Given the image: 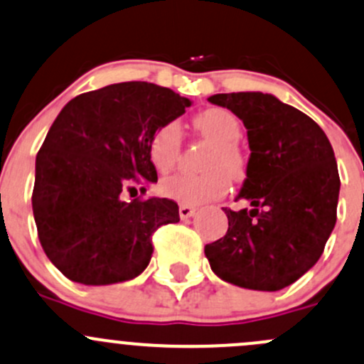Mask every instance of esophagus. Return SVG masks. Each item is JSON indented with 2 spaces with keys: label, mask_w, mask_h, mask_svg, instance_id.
<instances>
[{
  "label": "esophagus",
  "mask_w": 364,
  "mask_h": 364,
  "mask_svg": "<svg viewBox=\"0 0 364 364\" xmlns=\"http://www.w3.org/2000/svg\"><path fill=\"white\" fill-rule=\"evenodd\" d=\"M195 214V208H192V205H179V218L181 220H188V218H192Z\"/></svg>",
  "instance_id": "obj_1"
}]
</instances>
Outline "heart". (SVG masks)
<instances>
[{
  "label": "heart",
  "mask_w": 364,
  "mask_h": 364,
  "mask_svg": "<svg viewBox=\"0 0 364 364\" xmlns=\"http://www.w3.org/2000/svg\"><path fill=\"white\" fill-rule=\"evenodd\" d=\"M197 131L214 143L202 174L169 176L160 181V193L185 205H198L220 198L230 186V176L239 179L244 174V156L237 141L242 136L239 118L225 108L205 109L195 118ZM181 153V129L178 122H166L153 131L148 143V155L156 171L167 172L178 162Z\"/></svg>",
  "instance_id": "obj_1"
}]
</instances>
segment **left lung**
I'll return each instance as SVG.
<instances>
[{
	"mask_svg": "<svg viewBox=\"0 0 364 364\" xmlns=\"http://www.w3.org/2000/svg\"><path fill=\"white\" fill-rule=\"evenodd\" d=\"M208 101L230 109L247 129L251 155L237 200L252 209L225 208L228 230L204 252L225 282L279 291L316 265L335 228L333 148L311 117L272 94L232 92Z\"/></svg>",
	"mask_w": 364,
	"mask_h": 364,
	"instance_id": "left-lung-1",
	"label": "left lung"
}]
</instances>
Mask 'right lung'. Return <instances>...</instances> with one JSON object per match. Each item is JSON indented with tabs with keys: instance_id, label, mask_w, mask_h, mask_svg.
Wrapping results in <instances>:
<instances>
[{
	"instance_id": "obj_1",
	"label": "right lung",
	"mask_w": 364,
	"mask_h": 364,
	"mask_svg": "<svg viewBox=\"0 0 364 364\" xmlns=\"http://www.w3.org/2000/svg\"><path fill=\"white\" fill-rule=\"evenodd\" d=\"M188 106L166 87L124 82L76 95L57 114L36 155L33 214L45 255L68 279L106 286L146 269L151 233L178 223V204L124 197L156 183L151 134Z\"/></svg>"
}]
</instances>
